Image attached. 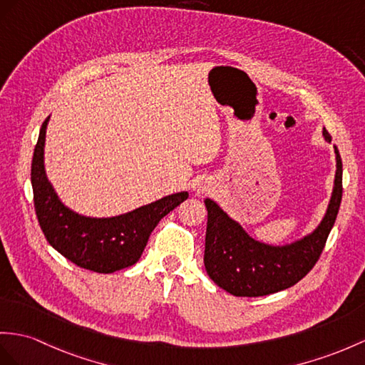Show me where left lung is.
Returning <instances> with one entry per match:
<instances>
[{
	"mask_svg": "<svg viewBox=\"0 0 365 365\" xmlns=\"http://www.w3.org/2000/svg\"><path fill=\"white\" fill-rule=\"evenodd\" d=\"M325 140L331 136L324 128ZM334 187L325 215L313 232L289 245L259 242L230 218L218 204L206 198L207 209L204 266L220 288L237 297H259L287 289L304 279L321 257L342 200V161L337 147Z\"/></svg>",
	"mask_w": 365,
	"mask_h": 365,
	"instance_id": "obj_1",
	"label": "left lung"
}]
</instances>
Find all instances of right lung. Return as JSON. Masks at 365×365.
<instances>
[{
  "instance_id": "1",
  "label": "right lung",
  "mask_w": 365,
  "mask_h": 365,
  "mask_svg": "<svg viewBox=\"0 0 365 365\" xmlns=\"http://www.w3.org/2000/svg\"><path fill=\"white\" fill-rule=\"evenodd\" d=\"M48 122L49 118L40 128L31 167L34 206L44 237L56 251L80 268L111 274L135 264L156 225L187 200L189 193L168 195L147 206L110 218L80 215L60 201L44 170Z\"/></svg>"
}]
</instances>
